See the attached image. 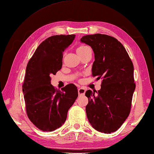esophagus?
<instances>
[{
  "label": "esophagus",
  "mask_w": 154,
  "mask_h": 154,
  "mask_svg": "<svg viewBox=\"0 0 154 154\" xmlns=\"http://www.w3.org/2000/svg\"><path fill=\"white\" fill-rule=\"evenodd\" d=\"M85 91H86L85 89H84V88H82V87L79 88V89H78V93H79V95H80V96L84 95L85 93Z\"/></svg>",
  "instance_id": "obj_1"
}]
</instances>
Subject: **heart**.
Here are the masks:
<instances>
[{
  "mask_svg": "<svg viewBox=\"0 0 154 154\" xmlns=\"http://www.w3.org/2000/svg\"><path fill=\"white\" fill-rule=\"evenodd\" d=\"M89 49H90V48L88 47L87 45H83V44H81V45H79V46L77 47V52L78 54H79L82 53V52H83L85 51L89 50Z\"/></svg>",
  "mask_w": 154,
  "mask_h": 154,
  "instance_id": "obj_1",
  "label": "heart"
}]
</instances>
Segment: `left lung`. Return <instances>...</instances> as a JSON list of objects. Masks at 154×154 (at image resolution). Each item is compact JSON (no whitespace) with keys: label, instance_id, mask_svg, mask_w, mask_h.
Segmentation results:
<instances>
[{"label":"left lung","instance_id":"1","mask_svg":"<svg viewBox=\"0 0 154 154\" xmlns=\"http://www.w3.org/2000/svg\"><path fill=\"white\" fill-rule=\"evenodd\" d=\"M94 54L92 75L102 79L100 89L86 91L89 99L86 113L89 122L100 132L110 134L128 116L136 85L134 65L123 45L110 35L96 34L81 39Z\"/></svg>","mask_w":154,"mask_h":154}]
</instances>
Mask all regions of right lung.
I'll use <instances>...</instances> for the list:
<instances>
[{
    "label": "right lung",
    "instance_id": "obj_1",
    "mask_svg": "<svg viewBox=\"0 0 154 154\" xmlns=\"http://www.w3.org/2000/svg\"><path fill=\"white\" fill-rule=\"evenodd\" d=\"M75 37V34L49 37L39 45L28 63L22 85L26 109L28 119L42 131H54L63 125L78 97L74 84L62 91L51 84V75L61 69L63 51Z\"/></svg>",
    "mask_w": 154,
    "mask_h": 154
}]
</instances>
